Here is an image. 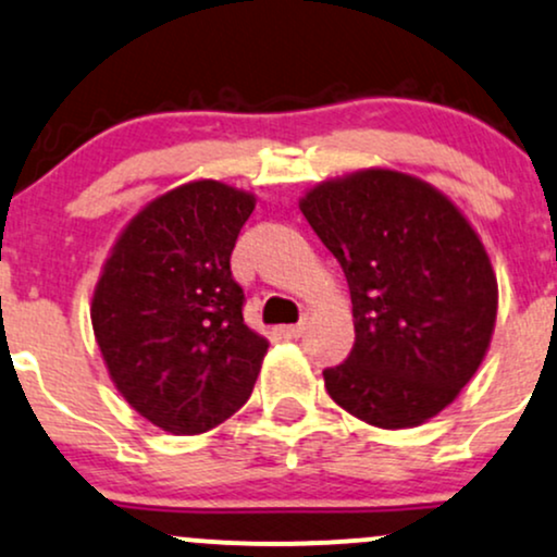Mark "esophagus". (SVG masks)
<instances>
[{"label":"esophagus","instance_id":"esophagus-1","mask_svg":"<svg viewBox=\"0 0 557 557\" xmlns=\"http://www.w3.org/2000/svg\"><path fill=\"white\" fill-rule=\"evenodd\" d=\"M306 332V321H300V324H287V326H280V334H283L285 339H298L300 334Z\"/></svg>","mask_w":557,"mask_h":557}]
</instances>
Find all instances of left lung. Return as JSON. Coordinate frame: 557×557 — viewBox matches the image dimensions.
I'll return each mask as SVG.
<instances>
[{"mask_svg":"<svg viewBox=\"0 0 557 557\" xmlns=\"http://www.w3.org/2000/svg\"><path fill=\"white\" fill-rule=\"evenodd\" d=\"M300 212L343 267L355 345L326 368L330 397L376 428H412L451 405L491 345L498 283L465 214L425 181L358 171L324 181Z\"/></svg>","mask_w":557,"mask_h":557,"instance_id":"1","label":"left lung"}]
</instances>
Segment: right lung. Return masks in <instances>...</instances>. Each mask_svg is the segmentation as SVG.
I'll return each instance as SVG.
<instances>
[{
	"label": "right lung",
	"mask_w": 557,
	"mask_h": 557,
	"mask_svg": "<svg viewBox=\"0 0 557 557\" xmlns=\"http://www.w3.org/2000/svg\"><path fill=\"white\" fill-rule=\"evenodd\" d=\"M253 197L191 181L145 207L113 246L92 332L122 397L152 425L205 433L246 405L267 339L244 321L231 253Z\"/></svg>",
	"instance_id": "1"
}]
</instances>
